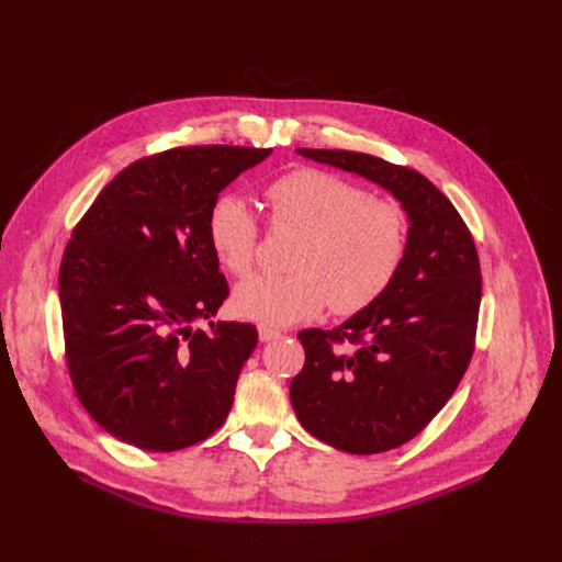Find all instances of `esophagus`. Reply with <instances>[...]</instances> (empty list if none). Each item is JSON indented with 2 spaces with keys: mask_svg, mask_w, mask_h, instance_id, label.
Wrapping results in <instances>:
<instances>
[{
  "mask_svg": "<svg viewBox=\"0 0 562 562\" xmlns=\"http://www.w3.org/2000/svg\"><path fill=\"white\" fill-rule=\"evenodd\" d=\"M258 338H260L262 342H270V340L281 338V331H279V329H272V327L260 325V327H258Z\"/></svg>",
  "mask_w": 562,
  "mask_h": 562,
  "instance_id": "obj_1",
  "label": "esophagus"
}]
</instances>
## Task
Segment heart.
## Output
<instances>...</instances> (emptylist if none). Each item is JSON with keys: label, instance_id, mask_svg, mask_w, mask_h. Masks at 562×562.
I'll list each match as a JSON object with an SVG mask.
<instances>
[{"label": "heart", "instance_id": "heart-1", "mask_svg": "<svg viewBox=\"0 0 562 562\" xmlns=\"http://www.w3.org/2000/svg\"><path fill=\"white\" fill-rule=\"evenodd\" d=\"M272 228H295L288 277H254L233 292V311L265 327L311 319L329 304L352 315L375 304L395 281L409 245L405 210L368 199L359 184L331 171L302 167L267 187ZM207 239L231 274L256 262L258 222L249 203L222 194L207 210Z\"/></svg>", "mask_w": 562, "mask_h": 562}]
</instances>
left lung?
Here are the masks:
<instances>
[{
	"label": "left lung",
	"mask_w": 562,
	"mask_h": 562,
	"mask_svg": "<svg viewBox=\"0 0 562 562\" xmlns=\"http://www.w3.org/2000/svg\"><path fill=\"white\" fill-rule=\"evenodd\" d=\"M297 153L384 187L409 220L391 288L336 329L300 331L306 361L290 382L292 409L315 439L372 456L414 439L464 378L483 295L477 251L456 205L423 173L366 153Z\"/></svg>",
	"instance_id": "obj_1"
}]
</instances>
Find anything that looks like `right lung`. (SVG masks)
<instances>
[{
	"label": "right lung",
	"instance_id": "add662e5",
	"mask_svg": "<svg viewBox=\"0 0 562 562\" xmlns=\"http://www.w3.org/2000/svg\"><path fill=\"white\" fill-rule=\"evenodd\" d=\"M270 153L187 146L137 159L75 226L59 270L66 361L79 403L112 437L171 452L226 420L258 331L192 327L228 297L207 210Z\"/></svg>",
	"mask_w": 562,
	"mask_h": 562
}]
</instances>
